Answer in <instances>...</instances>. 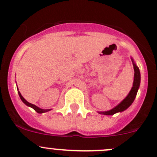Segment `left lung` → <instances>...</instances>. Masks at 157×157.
Wrapping results in <instances>:
<instances>
[{
  "label": "left lung",
  "mask_w": 157,
  "mask_h": 157,
  "mask_svg": "<svg viewBox=\"0 0 157 157\" xmlns=\"http://www.w3.org/2000/svg\"><path fill=\"white\" fill-rule=\"evenodd\" d=\"M133 61V59H132ZM133 65H134V83H133V86L131 88V90L130 91L129 94L128 95L127 97L119 104V105H117L116 107H115L114 109H112V110L108 111V112H99V114H102V115H114L115 113L117 112H122V111L125 110L126 109H128L130 105L132 104V102H134V99H135L136 96H137V90H138L139 86H140V71H139L138 67L136 66V64H134V61H133Z\"/></svg>",
  "instance_id": "left-lung-1"
}]
</instances>
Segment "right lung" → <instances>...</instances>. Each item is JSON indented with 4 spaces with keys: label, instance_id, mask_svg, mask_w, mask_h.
I'll return each instance as SVG.
<instances>
[{
    "label": "right lung",
    "instance_id": "obj_1",
    "mask_svg": "<svg viewBox=\"0 0 157 157\" xmlns=\"http://www.w3.org/2000/svg\"><path fill=\"white\" fill-rule=\"evenodd\" d=\"M18 93H19V96H20V99H21V100L23 101V102H24V103L26 104V105H28V106H30V107H31V108H33L35 111H36V112H37L38 113H44V112H48V111L50 110V109H39V107H37V106H36V105H33V104H31V103H29V102H28L27 101H26V99H25L24 98H23V96H22L21 93H20V92H18Z\"/></svg>",
    "mask_w": 157,
    "mask_h": 157
}]
</instances>
